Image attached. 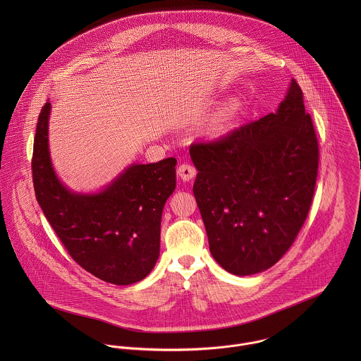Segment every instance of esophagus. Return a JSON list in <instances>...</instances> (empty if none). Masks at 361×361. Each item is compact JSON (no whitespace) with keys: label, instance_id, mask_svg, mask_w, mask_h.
I'll use <instances>...</instances> for the list:
<instances>
[{"label":"esophagus","instance_id":"1","mask_svg":"<svg viewBox=\"0 0 361 361\" xmlns=\"http://www.w3.org/2000/svg\"><path fill=\"white\" fill-rule=\"evenodd\" d=\"M176 172H178L179 178L183 179V180H192L196 176V168L192 164H188V162L180 164L178 166Z\"/></svg>","mask_w":361,"mask_h":361}]
</instances>
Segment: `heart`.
Returning a JSON list of instances; mask_svg holds the SVG:
<instances>
[{
  "instance_id": "heart-1",
  "label": "heart",
  "mask_w": 361,
  "mask_h": 361,
  "mask_svg": "<svg viewBox=\"0 0 361 361\" xmlns=\"http://www.w3.org/2000/svg\"><path fill=\"white\" fill-rule=\"evenodd\" d=\"M238 114V105L236 104H231L225 108H222L211 121L209 123V132L214 135L221 133L226 125L235 118V115Z\"/></svg>"
}]
</instances>
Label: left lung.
I'll list each match as a JSON object with an SVG mask.
<instances>
[{"mask_svg":"<svg viewBox=\"0 0 361 361\" xmlns=\"http://www.w3.org/2000/svg\"><path fill=\"white\" fill-rule=\"evenodd\" d=\"M189 152L215 261L239 276L278 262L307 218L318 173L317 135L298 82L276 112Z\"/></svg>","mask_w":361,"mask_h":361,"instance_id":"left-lung-1","label":"left lung"}]
</instances>
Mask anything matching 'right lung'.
I'll return each mask as SVG.
<instances>
[{
	"label": "right lung",
	"instance_id": "right-lung-1",
	"mask_svg": "<svg viewBox=\"0 0 361 361\" xmlns=\"http://www.w3.org/2000/svg\"><path fill=\"white\" fill-rule=\"evenodd\" d=\"M46 103L39 115L32 173L47 221L83 269L114 285L146 278L159 256L162 208L176 186V159L133 164L96 195L68 190L56 178L49 152Z\"/></svg>",
	"mask_w": 361,
	"mask_h": 361
}]
</instances>
